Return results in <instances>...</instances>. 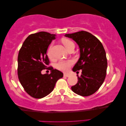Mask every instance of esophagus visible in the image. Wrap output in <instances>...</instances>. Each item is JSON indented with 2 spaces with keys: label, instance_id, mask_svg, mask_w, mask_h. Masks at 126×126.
I'll use <instances>...</instances> for the list:
<instances>
[{
  "label": "esophagus",
  "instance_id": "1",
  "mask_svg": "<svg viewBox=\"0 0 126 126\" xmlns=\"http://www.w3.org/2000/svg\"><path fill=\"white\" fill-rule=\"evenodd\" d=\"M70 76V74H64V76H66V77H69Z\"/></svg>",
  "mask_w": 126,
  "mask_h": 126
}]
</instances>
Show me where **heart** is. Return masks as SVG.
I'll use <instances>...</instances> for the list:
<instances>
[{
    "label": "heart",
    "instance_id": "b5f03b06",
    "mask_svg": "<svg viewBox=\"0 0 126 126\" xmlns=\"http://www.w3.org/2000/svg\"><path fill=\"white\" fill-rule=\"evenodd\" d=\"M62 43L67 50L69 49V48H70L71 47L74 46V43L68 39H66V38L63 39ZM52 47V45H51L49 47L47 52V56H49V57L50 59L53 58ZM73 61L72 60L61 61L57 64V65H56V67H57V69H59V70L63 71H66L69 70L71 65H73Z\"/></svg>",
    "mask_w": 126,
    "mask_h": 126
}]
</instances>
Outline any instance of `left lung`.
Wrapping results in <instances>:
<instances>
[{
  "label": "left lung",
  "instance_id": "left-lung-1",
  "mask_svg": "<svg viewBox=\"0 0 126 126\" xmlns=\"http://www.w3.org/2000/svg\"><path fill=\"white\" fill-rule=\"evenodd\" d=\"M65 37L73 39L79 48L80 57L73 68L74 72L82 70L78 82L71 90L77 95L93 94L103 84L106 76L107 60L101 42L92 33L81 31Z\"/></svg>",
  "mask_w": 126,
  "mask_h": 126
}]
</instances>
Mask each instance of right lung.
Wrapping results in <instances>:
<instances>
[{"instance_id": "1", "label": "right lung", "mask_w": 126, "mask_h": 126, "mask_svg": "<svg viewBox=\"0 0 126 126\" xmlns=\"http://www.w3.org/2000/svg\"><path fill=\"white\" fill-rule=\"evenodd\" d=\"M56 35L41 31L29 36L24 42L18 56L19 80L25 92L32 97L41 98L49 95L56 83L63 74L57 69L48 67L49 60L47 48ZM51 70L50 74L43 75L42 70Z\"/></svg>"}]
</instances>
